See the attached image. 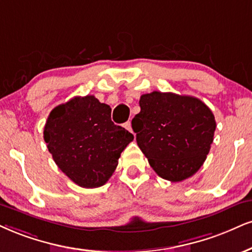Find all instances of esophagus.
<instances>
[{"mask_svg": "<svg viewBox=\"0 0 252 252\" xmlns=\"http://www.w3.org/2000/svg\"><path fill=\"white\" fill-rule=\"evenodd\" d=\"M124 126H125V128L128 129L129 132H133V131H132V124H131V121H127V123L124 124Z\"/></svg>", "mask_w": 252, "mask_h": 252, "instance_id": "esophagus-1", "label": "esophagus"}]
</instances>
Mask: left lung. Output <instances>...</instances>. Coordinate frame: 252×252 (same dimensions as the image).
<instances>
[{"label": "left lung", "instance_id": "obj_1", "mask_svg": "<svg viewBox=\"0 0 252 252\" xmlns=\"http://www.w3.org/2000/svg\"><path fill=\"white\" fill-rule=\"evenodd\" d=\"M132 120L136 142L158 175L180 182L194 175L207 159L216 121L200 99L154 91L140 97Z\"/></svg>", "mask_w": 252, "mask_h": 252}]
</instances>
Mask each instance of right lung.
Returning a JSON list of instances; mask_svg holds the SVG:
<instances>
[{"instance_id":"add662e5","label":"right lung","mask_w":252,"mask_h":252,"mask_svg":"<svg viewBox=\"0 0 252 252\" xmlns=\"http://www.w3.org/2000/svg\"><path fill=\"white\" fill-rule=\"evenodd\" d=\"M134 136L111 120V107L94 95L56 106L44 126V141L56 164L83 188L105 185L121 152Z\"/></svg>"}]
</instances>
